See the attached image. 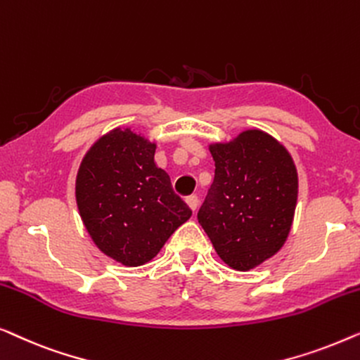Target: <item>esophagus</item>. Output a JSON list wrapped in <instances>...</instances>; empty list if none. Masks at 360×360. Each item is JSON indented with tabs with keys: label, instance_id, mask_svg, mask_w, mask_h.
I'll return each mask as SVG.
<instances>
[{
	"label": "esophagus",
	"instance_id": "1",
	"mask_svg": "<svg viewBox=\"0 0 360 360\" xmlns=\"http://www.w3.org/2000/svg\"><path fill=\"white\" fill-rule=\"evenodd\" d=\"M186 204L189 205V209L192 210V212H195L197 210V207H199V199H197V195H189L186 199Z\"/></svg>",
	"mask_w": 360,
	"mask_h": 360
}]
</instances>
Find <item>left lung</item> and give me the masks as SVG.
<instances>
[{
	"mask_svg": "<svg viewBox=\"0 0 360 360\" xmlns=\"http://www.w3.org/2000/svg\"><path fill=\"white\" fill-rule=\"evenodd\" d=\"M215 178L197 219L231 269L250 271L281 251L295 215L298 174L279 140L248 129L209 145Z\"/></svg>",
	"mask_w": 360,
	"mask_h": 360,
	"instance_id": "left-lung-1",
	"label": "left lung"
}]
</instances>
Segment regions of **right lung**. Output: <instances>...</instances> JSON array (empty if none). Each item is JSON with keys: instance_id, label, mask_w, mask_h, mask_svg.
Wrapping results in <instances>:
<instances>
[{"instance_id": "obj_1", "label": "right lung", "mask_w": 360, "mask_h": 360, "mask_svg": "<svg viewBox=\"0 0 360 360\" xmlns=\"http://www.w3.org/2000/svg\"><path fill=\"white\" fill-rule=\"evenodd\" d=\"M156 143L115 127L81 160L75 195L79 217L101 252L122 266H143L192 212L155 163Z\"/></svg>"}]
</instances>
